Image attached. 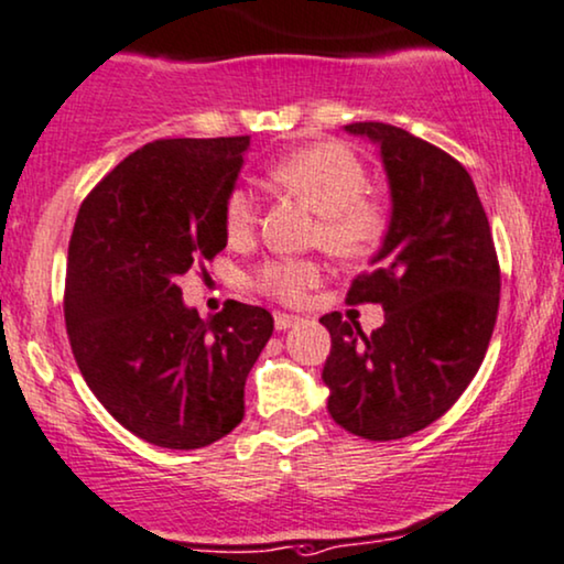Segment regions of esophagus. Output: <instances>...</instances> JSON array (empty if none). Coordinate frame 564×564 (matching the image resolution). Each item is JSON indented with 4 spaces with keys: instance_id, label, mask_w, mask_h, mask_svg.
Here are the masks:
<instances>
[{
    "instance_id": "1",
    "label": "esophagus",
    "mask_w": 564,
    "mask_h": 564,
    "mask_svg": "<svg viewBox=\"0 0 564 564\" xmlns=\"http://www.w3.org/2000/svg\"><path fill=\"white\" fill-rule=\"evenodd\" d=\"M273 323H275V330H289V327H294L299 323V317L286 315V312H275Z\"/></svg>"
}]
</instances>
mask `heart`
I'll return each mask as SVG.
<instances>
[{
  "mask_svg": "<svg viewBox=\"0 0 564 564\" xmlns=\"http://www.w3.org/2000/svg\"><path fill=\"white\" fill-rule=\"evenodd\" d=\"M270 182L289 195L304 199L319 213L315 241L338 258H365L384 231V210L367 197V169L338 142H317L289 153L268 171ZM226 234L231 241L247 239L258 226V199L249 189H231L224 208ZM323 268L312 260H268L249 281L265 296L296 304L317 286Z\"/></svg>",
  "mask_w": 564,
  "mask_h": 564,
  "instance_id": "heart-1",
  "label": "heart"
}]
</instances>
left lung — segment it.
Returning a JSON list of instances; mask_svg holds the SVG:
<instances>
[{"mask_svg": "<svg viewBox=\"0 0 564 564\" xmlns=\"http://www.w3.org/2000/svg\"><path fill=\"white\" fill-rule=\"evenodd\" d=\"M377 142L393 216L375 268L356 275L346 302L382 304L372 333L340 312L323 380L333 422L365 440H401L458 401L487 354L500 306V260L474 180L460 161L401 127L346 124Z\"/></svg>", "mask_w": 564, "mask_h": 564, "instance_id": "1", "label": "left lung"}]
</instances>
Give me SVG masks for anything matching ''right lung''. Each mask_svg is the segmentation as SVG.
Here are the masks:
<instances>
[{
    "mask_svg": "<svg viewBox=\"0 0 564 564\" xmlns=\"http://www.w3.org/2000/svg\"><path fill=\"white\" fill-rule=\"evenodd\" d=\"M249 134L155 140L83 199L67 252L64 323L104 409L140 440L195 451L245 416V382L268 338V310L224 304L210 319L180 281L226 247L224 208Z\"/></svg>",
    "mask_w": 564,
    "mask_h": 564,
    "instance_id": "1",
    "label": "right lung"
}]
</instances>
